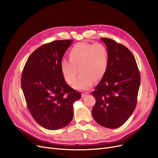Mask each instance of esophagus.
Segmentation results:
<instances>
[{
    "label": "esophagus",
    "mask_w": 158,
    "mask_h": 158,
    "mask_svg": "<svg viewBox=\"0 0 158 158\" xmlns=\"http://www.w3.org/2000/svg\"><path fill=\"white\" fill-rule=\"evenodd\" d=\"M88 95V94H86V93H82V94H81V97H82V98H84V97H85L86 96H87Z\"/></svg>",
    "instance_id": "1"
}]
</instances>
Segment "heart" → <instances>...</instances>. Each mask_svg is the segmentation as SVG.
Returning a JSON list of instances; mask_svg holds the SVG:
<instances>
[{
    "label": "heart",
    "mask_w": 158,
    "mask_h": 158,
    "mask_svg": "<svg viewBox=\"0 0 158 158\" xmlns=\"http://www.w3.org/2000/svg\"><path fill=\"white\" fill-rule=\"evenodd\" d=\"M69 61L60 64L62 76L66 83L73 85L79 72L81 75L74 88L87 90L92 86L95 80H100L108 68V52L101 44H76L69 52Z\"/></svg>",
    "instance_id": "1"
}]
</instances>
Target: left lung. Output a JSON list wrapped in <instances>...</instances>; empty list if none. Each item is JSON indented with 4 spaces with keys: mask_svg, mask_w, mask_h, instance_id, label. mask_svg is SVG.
Returning <instances> with one entry per match:
<instances>
[{
    "mask_svg": "<svg viewBox=\"0 0 158 158\" xmlns=\"http://www.w3.org/2000/svg\"><path fill=\"white\" fill-rule=\"evenodd\" d=\"M108 52V68L92 92L96 102L92 115L97 123L116 129L125 123L135 110L140 74L135 58L124 45L102 38Z\"/></svg>",
    "mask_w": 158,
    "mask_h": 158,
    "instance_id": "1",
    "label": "left lung"
}]
</instances>
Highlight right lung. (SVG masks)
Returning a JSON list of instances; mask_svg holds the SVG:
<instances>
[{
    "label": "right lung",
    "instance_id": "obj_1",
    "mask_svg": "<svg viewBox=\"0 0 158 158\" xmlns=\"http://www.w3.org/2000/svg\"><path fill=\"white\" fill-rule=\"evenodd\" d=\"M73 40H56L33 52L25 64L21 86L28 110L40 126L61 129L73 116V104L81 94L64 80L60 64Z\"/></svg>",
    "mask_w": 158,
    "mask_h": 158
}]
</instances>
